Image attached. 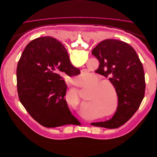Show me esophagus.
Returning a JSON list of instances; mask_svg holds the SVG:
<instances>
[{
    "label": "esophagus",
    "mask_w": 157,
    "mask_h": 157,
    "mask_svg": "<svg viewBox=\"0 0 157 157\" xmlns=\"http://www.w3.org/2000/svg\"><path fill=\"white\" fill-rule=\"evenodd\" d=\"M85 71H85V70H82V73H85Z\"/></svg>",
    "instance_id": "1"
}]
</instances>
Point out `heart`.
I'll return each mask as SVG.
<instances>
[{
    "label": "heart",
    "mask_w": 157,
    "mask_h": 157,
    "mask_svg": "<svg viewBox=\"0 0 157 157\" xmlns=\"http://www.w3.org/2000/svg\"><path fill=\"white\" fill-rule=\"evenodd\" d=\"M85 81L86 77H80ZM93 90L90 93L86 101V109H94L99 113L103 114L102 117H110L117 112L118 96L116 87L109 80H103L96 77L93 81Z\"/></svg>",
    "instance_id": "heart-1"
}]
</instances>
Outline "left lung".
I'll return each instance as SVG.
<instances>
[{"label": "left lung", "instance_id": "obj_1", "mask_svg": "<svg viewBox=\"0 0 157 157\" xmlns=\"http://www.w3.org/2000/svg\"><path fill=\"white\" fill-rule=\"evenodd\" d=\"M92 54L99 63L96 73L108 77L115 86L118 103L111 119L91 124L117 128L134 115L144 98L145 80L143 65L134 49L121 40H104L95 47Z\"/></svg>", "mask_w": 157, "mask_h": 157}]
</instances>
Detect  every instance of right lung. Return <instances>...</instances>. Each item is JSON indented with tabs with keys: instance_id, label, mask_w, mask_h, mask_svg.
I'll return each mask as SVG.
<instances>
[{
	"instance_id": "add662e5",
	"label": "right lung",
	"mask_w": 157,
	"mask_h": 157,
	"mask_svg": "<svg viewBox=\"0 0 157 157\" xmlns=\"http://www.w3.org/2000/svg\"><path fill=\"white\" fill-rule=\"evenodd\" d=\"M79 74L59 41L51 36L37 38L26 46L17 63L20 101L33 119L44 127L78 125L64 99L67 86L63 76Z\"/></svg>"
}]
</instances>
